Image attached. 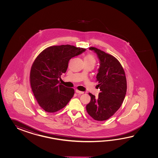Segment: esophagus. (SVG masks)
<instances>
[{"label": "esophagus", "mask_w": 158, "mask_h": 158, "mask_svg": "<svg viewBox=\"0 0 158 158\" xmlns=\"http://www.w3.org/2000/svg\"><path fill=\"white\" fill-rule=\"evenodd\" d=\"M76 93H77V94H79V95L84 94V91H81L78 90H76Z\"/></svg>", "instance_id": "34e87169"}]
</instances>
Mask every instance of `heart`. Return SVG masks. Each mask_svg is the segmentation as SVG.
I'll list each match as a JSON object with an SVG mask.
<instances>
[{
	"label": "heart",
	"mask_w": 158,
	"mask_h": 158,
	"mask_svg": "<svg viewBox=\"0 0 158 158\" xmlns=\"http://www.w3.org/2000/svg\"><path fill=\"white\" fill-rule=\"evenodd\" d=\"M85 61H94L95 62V59L94 58V56L90 54H87L85 57H84Z\"/></svg>",
	"instance_id": "b5f03b06"
}]
</instances>
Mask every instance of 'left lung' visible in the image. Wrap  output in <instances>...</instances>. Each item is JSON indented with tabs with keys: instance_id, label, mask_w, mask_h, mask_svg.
I'll return each mask as SVG.
<instances>
[{
	"instance_id": "1",
	"label": "left lung",
	"mask_w": 158,
	"mask_h": 158,
	"mask_svg": "<svg viewBox=\"0 0 158 158\" xmlns=\"http://www.w3.org/2000/svg\"><path fill=\"white\" fill-rule=\"evenodd\" d=\"M89 49L97 54L100 60L96 81L101 92L97 98L89 93L91 100L86 105V111L95 120L104 121L121 107L127 93V79L124 70L116 57L95 47Z\"/></svg>"
}]
</instances>
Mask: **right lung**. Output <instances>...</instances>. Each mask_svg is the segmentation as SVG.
<instances>
[{
  "mask_svg": "<svg viewBox=\"0 0 158 158\" xmlns=\"http://www.w3.org/2000/svg\"><path fill=\"white\" fill-rule=\"evenodd\" d=\"M84 48L69 44L47 47L38 55L31 65L30 82L38 103L44 110L53 113L64 108L74 95L73 88L59 83L72 57L82 54Z\"/></svg>",
  "mask_w": 158,
  "mask_h": 158,
  "instance_id": "right-lung-1",
  "label": "right lung"
}]
</instances>
